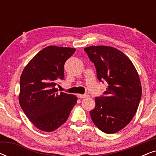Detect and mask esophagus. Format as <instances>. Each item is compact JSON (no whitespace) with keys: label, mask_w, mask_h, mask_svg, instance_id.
Masks as SVG:
<instances>
[{"label":"esophagus","mask_w":156,"mask_h":156,"mask_svg":"<svg viewBox=\"0 0 156 156\" xmlns=\"http://www.w3.org/2000/svg\"><path fill=\"white\" fill-rule=\"evenodd\" d=\"M77 97L80 99H84V98H87L89 97L88 94H77Z\"/></svg>","instance_id":"obj_1"}]
</instances>
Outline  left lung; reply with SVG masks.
Listing matches in <instances>:
<instances>
[{"instance_id":"8db88e82","label":"left lung","mask_w":156,"mask_h":156,"mask_svg":"<svg viewBox=\"0 0 156 156\" xmlns=\"http://www.w3.org/2000/svg\"><path fill=\"white\" fill-rule=\"evenodd\" d=\"M84 51L98 80L108 84L104 94L95 98L91 118L101 131L114 133L131 122L138 109L142 94L138 72L129 57L112 47L91 46Z\"/></svg>"}]
</instances>
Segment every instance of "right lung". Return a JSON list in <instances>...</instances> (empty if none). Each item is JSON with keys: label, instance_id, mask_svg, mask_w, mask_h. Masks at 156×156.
<instances>
[{"label": "right lung", "instance_id": "add662e5", "mask_svg": "<svg viewBox=\"0 0 156 156\" xmlns=\"http://www.w3.org/2000/svg\"><path fill=\"white\" fill-rule=\"evenodd\" d=\"M76 49L49 46L40 51L23 69L19 103L29 120L43 131L51 132L67 121L77 98L59 92L58 80H65L64 65Z\"/></svg>", "mask_w": 156, "mask_h": 156}]
</instances>
